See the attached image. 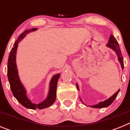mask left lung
I'll use <instances>...</instances> for the list:
<instances>
[{"mask_svg": "<svg viewBox=\"0 0 130 130\" xmlns=\"http://www.w3.org/2000/svg\"><path fill=\"white\" fill-rule=\"evenodd\" d=\"M106 46L107 47L111 49L112 51H114L116 53V54H117V57H118V60H119V62H120L122 69L123 70V68H124L123 57H122V56L121 51H120V47H119V43H118V42H117V40L115 39V38L114 36L112 35V34H111V36H110L109 40V42H108V43L107 44ZM76 87H77V90L79 91V85H78L77 83H76ZM119 92H120V89H119V90H118L117 92H116L114 94L112 95V96H111L110 98H109L108 99L104 100V102H99L98 104H96V105H89V106L91 107H93V108L107 107H108L109 105H111L112 102H114V100H115L116 98H117V95H118V94L119 93ZM80 100H81V102H82L84 105H86L85 104H84L83 102V101H82V100H81V98H80Z\"/></svg>", "mask_w": 130, "mask_h": 130, "instance_id": "left-lung-1", "label": "left lung"}]
</instances>
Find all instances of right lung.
Wrapping results in <instances>:
<instances>
[{
  "instance_id": "right-lung-1",
  "label": "right lung",
  "mask_w": 130,
  "mask_h": 130,
  "mask_svg": "<svg viewBox=\"0 0 130 130\" xmlns=\"http://www.w3.org/2000/svg\"><path fill=\"white\" fill-rule=\"evenodd\" d=\"M38 30L36 28L26 30L19 36L17 41H15L13 47L11 48L10 53L8 61V78L10 85V88L13 96L23 106L30 109H43L45 108L51 106L55 103L57 94V86L58 79L60 76V73L55 74L51 78L49 83V92L47 98L43 102L39 104H34L27 97L26 90L20 80L18 73V67L16 64V53L18 50V43L24 38L26 34L31 32H34Z\"/></svg>"
}]
</instances>
